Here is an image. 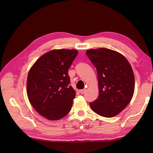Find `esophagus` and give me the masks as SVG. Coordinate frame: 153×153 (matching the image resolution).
Returning <instances> with one entry per match:
<instances>
[{"label":"esophagus","instance_id":"1","mask_svg":"<svg viewBox=\"0 0 153 153\" xmlns=\"http://www.w3.org/2000/svg\"><path fill=\"white\" fill-rule=\"evenodd\" d=\"M86 91V89H82V90H80L79 91V93H81V94H83V93H85V92Z\"/></svg>","mask_w":153,"mask_h":153}]
</instances>
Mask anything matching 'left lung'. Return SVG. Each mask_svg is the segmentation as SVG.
Wrapping results in <instances>:
<instances>
[{
	"label": "left lung",
	"mask_w": 153,
	"mask_h": 153,
	"mask_svg": "<svg viewBox=\"0 0 153 153\" xmlns=\"http://www.w3.org/2000/svg\"><path fill=\"white\" fill-rule=\"evenodd\" d=\"M87 56L97 68L99 96L90 102L93 112L106 118L118 115L128 106L134 95V74L126 58L106 48L90 49Z\"/></svg>",
	"instance_id": "8db88e82"
}]
</instances>
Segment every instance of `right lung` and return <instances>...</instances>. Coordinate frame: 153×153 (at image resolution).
Instances as JSON below:
<instances>
[{"label":"right lung","instance_id":"right-lung-1","mask_svg":"<svg viewBox=\"0 0 153 153\" xmlns=\"http://www.w3.org/2000/svg\"><path fill=\"white\" fill-rule=\"evenodd\" d=\"M77 53L74 49L52 50L39 58L29 71L28 99L47 120H58L70 111L76 91L70 85L68 69Z\"/></svg>","mask_w":153,"mask_h":153}]
</instances>
